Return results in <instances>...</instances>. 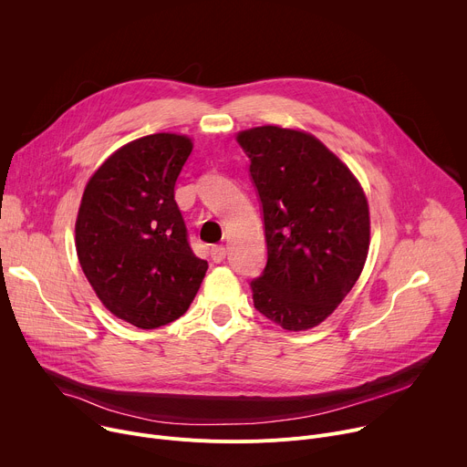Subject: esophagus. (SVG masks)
Returning <instances> with one entry per match:
<instances>
[{"mask_svg":"<svg viewBox=\"0 0 467 467\" xmlns=\"http://www.w3.org/2000/svg\"><path fill=\"white\" fill-rule=\"evenodd\" d=\"M225 255H227V249L223 245H214V247H212V251H210V257H212V261H214L216 265L223 263Z\"/></svg>","mask_w":467,"mask_h":467,"instance_id":"esophagus-1","label":"esophagus"}]
</instances>
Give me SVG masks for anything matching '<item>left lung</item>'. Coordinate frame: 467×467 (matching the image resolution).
I'll use <instances>...</instances> for the list:
<instances>
[{"label": "left lung", "mask_w": 467, "mask_h": 467, "mask_svg": "<svg viewBox=\"0 0 467 467\" xmlns=\"http://www.w3.org/2000/svg\"><path fill=\"white\" fill-rule=\"evenodd\" d=\"M236 141L257 188L268 261L253 304L288 331L318 326L352 290L367 261L368 204L358 179L322 141L257 126Z\"/></svg>", "instance_id": "obj_1"}]
</instances>
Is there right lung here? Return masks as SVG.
<instances>
[{"label": "right lung", "instance_id": "obj_1", "mask_svg": "<svg viewBox=\"0 0 467 467\" xmlns=\"http://www.w3.org/2000/svg\"><path fill=\"white\" fill-rule=\"evenodd\" d=\"M193 143L152 134L115 150L89 179L76 220L79 266L117 318L154 329L182 317L202 283L175 201Z\"/></svg>", "mask_w": 467, "mask_h": 467}]
</instances>
